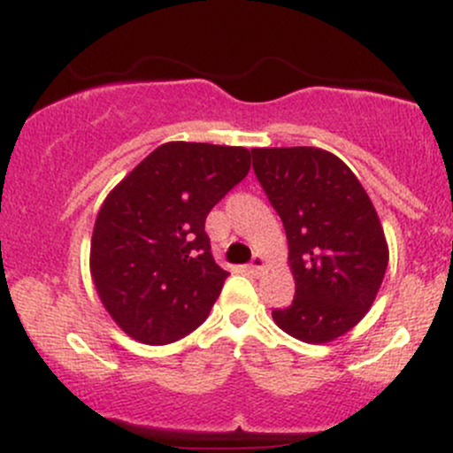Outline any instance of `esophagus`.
I'll list each match as a JSON object with an SVG mask.
<instances>
[{
	"label": "esophagus",
	"instance_id": "obj_1",
	"mask_svg": "<svg viewBox=\"0 0 453 453\" xmlns=\"http://www.w3.org/2000/svg\"><path fill=\"white\" fill-rule=\"evenodd\" d=\"M262 268H264V257L262 256H253L251 264H249V273L259 274V273H262Z\"/></svg>",
	"mask_w": 453,
	"mask_h": 453
}]
</instances>
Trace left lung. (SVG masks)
Returning <instances> with one entry per match:
<instances>
[{
	"mask_svg": "<svg viewBox=\"0 0 453 453\" xmlns=\"http://www.w3.org/2000/svg\"><path fill=\"white\" fill-rule=\"evenodd\" d=\"M253 170L283 221L296 296L273 309L280 330L327 342L351 330L388 268L383 227L360 180L336 155L315 147L253 149Z\"/></svg>",
	"mask_w": 453,
	"mask_h": 453,
	"instance_id": "obj_1",
	"label": "left lung"
}]
</instances>
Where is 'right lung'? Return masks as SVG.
<instances>
[{
	"mask_svg": "<svg viewBox=\"0 0 453 453\" xmlns=\"http://www.w3.org/2000/svg\"><path fill=\"white\" fill-rule=\"evenodd\" d=\"M251 168L242 147L165 142L104 200L91 238V274L129 336L165 345L209 317L227 274L215 262L206 215Z\"/></svg>",
	"mask_w": 453,
	"mask_h": 453,
	"instance_id": "1",
	"label": "right lung"
}]
</instances>
